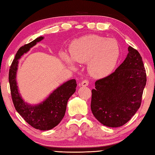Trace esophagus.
<instances>
[{
    "label": "esophagus",
    "mask_w": 155,
    "mask_h": 155,
    "mask_svg": "<svg viewBox=\"0 0 155 155\" xmlns=\"http://www.w3.org/2000/svg\"><path fill=\"white\" fill-rule=\"evenodd\" d=\"M88 83H89V81L87 79H85L81 82V86H83V87H87L88 85Z\"/></svg>",
    "instance_id": "esophagus-1"
}]
</instances>
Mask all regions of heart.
Segmentation results:
<instances>
[{
	"label": "heart",
	"instance_id": "heart-1",
	"mask_svg": "<svg viewBox=\"0 0 155 155\" xmlns=\"http://www.w3.org/2000/svg\"><path fill=\"white\" fill-rule=\"evenodd\" d=\"M72 61L78 63H88L90 74L94 77H104L116 67L120 57V47L116 40L98 35H88L76 39L70 47ZM62 57L69 62L67 54Z\"/></svg>",
	"mask_w": 155,
	"mask_h": 155
}]
</instances>
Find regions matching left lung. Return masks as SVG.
<instances>
[{"instance_id":"8db88e82","label":"left lung","mask_w":155,"mask_h":155,"mask_svg":"<svg viewBox=\"0 0 155 155\" xmlns=\"http://www.w3.org/2000/svg\"><path fill=\"white\" fill-rule=\"evenodd\" d=\"M124 62L116 71L95 82L91 108L94 117L109 127L130 120L140 107L147 74L140 53L129 46Z\"/></svg>"}]
</instances>
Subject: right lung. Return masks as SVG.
Returning a JSON list of instances; mask_svg holds the SVG:
<instances>
[{
	"label": "right lung",
	"mask_w": 155,
	"mask_h": 155,
	"mask_svg": "<svg viewBox=\"0 0 155 155\" xmlns=\"http://www.w3.org/2000/svg\"><path fill=\"white\" fill-rule=\"evenodd\" d=\"M42 39L43 37H39L18 49L9 69L8 81L12 100L16 111L32 127L41 130H47L55 127L64 117L68 100L76 91L77 82L75 79L66 82L38 105L31 106L22 99L16 82L18 60Z\"/></svg>",
	"instance_id": "right-lung-1"
}]
</instances>
